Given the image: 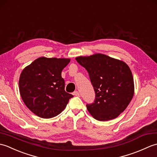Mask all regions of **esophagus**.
I'll use <instances>...</instances> for the list:
<instances>
[{
    "instance_id": "obj_1",
    "label": "esophagus",
    "mask_w": 157,
    "mask_h": 157,
    "mask_svg": "<svg viewBox=\"0 0 157 157\" xmlns=\"http://www.w3.org/2000/svg\"><path fill=\"white\" fill-rule=\"evenodd\" d=\"M73 95L75 96H80V94H79V92L78 91H75L74 93H73Z\"/></svg>"
}]
</instances>
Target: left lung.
<instances>
[{"mask_svg": "<svg viewBox=\"0 0 157 157\" xmlns=\"http://www.w3.org/2000/svg\"><path fill=\"white\" fill-rule=\"evenodd\" d=\"M87 70L96 94L94 102L86 105L98 121L115 119L128 106L134 94L131 70L125 62L103 54L75 58Z\"/></svg>", "mask_w": 157, "mask_h": 157, "instance_id": "8db88e82", "label": "left lung"}]
</instances>
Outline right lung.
<instances>
[{
    "label": "right lung",
    "mask_w": 157,
    "mask_h": 157,
    "mask_svg": "<svg viewBox=\"0 0 157 157\" xmlns=\"http://www.w3.org/2000/svg\"><path fill=\"white\" fill-rule=\"evenodd\" d=\"M70 59L40 57L23 69L20 75L19 92L26 106L41 118L60 114L73 97L65 90L63 69Z\"/></svg>",
    "instance_id": "right-lung-1"
}]
</instances>
